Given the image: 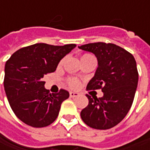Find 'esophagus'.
<instances>
[{"label":"esophagus","mask_w":150,"mask_h":150,"mask_svg":"<svg viewBox=\"0 0 150 150\" xmlns=\"http://www.w3.org/2000/svg\"><path fill=\"white\" fill-rule=\"evenodd\" d=\"M79 96V93L78 92H74V91H70L69 92V96L74 98V97H77Z\"/></svg>","instance_id":"esophagus-1"}]
</instances>
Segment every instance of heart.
<instances>
[{
    "mask_svg": "<svg viewBox=\"0 0 150 150\" xmlns=\"http://www.w3.org/2000/svg\"><path fill=\"white\" fill-rule=\"evenodd\" d=\"M94 59V57L92 55H91V54H83V55L81 56V62H84V61H86V60H87V59ZM67 82H68L69 86L72 88L77 87V86H79V81H78L77 79H75V78L69 79Z\"/></svg>",
    "mask_w": 150,
    "mask_h": 150,
    "instance_id": "obj_1",
    "label": "heart"
}]
</instances>
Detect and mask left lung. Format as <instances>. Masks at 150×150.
Instances as JSON below:
<instances>
[{
  "label": "left lung",
  "mask_w": 150,
  "mask_h": 150,
  "mask_svg": "<svg viewBox=\"0 0 150 150\" xmlns=\"http://www.w3.org/2000/svg\"><path fill=\"white\" fill-rule=\"evenodd\" d=\"M79 49L94 54L98 67L87 90L101 89L103 96L86 95L89 103L81 112L83 122L95 129H109L118 124L132 107L139 81L135 59L113 43L93 42Z\"/></svg>",
  "instance_id": "8db88e82"
}]
</instances>
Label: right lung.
Returning a JSON list of instances; mask_svg holds the SVG:
<instances>
[{"instance_id": "1", "label": "right lung", "mask_w": 150, "mask_h": 150, "mask_svg": "<svg viewBox=\"0 0 150 150\" xmlns=\"http://www.w3.org/2000/svg\"><path fill=\"white\" fill-rule=\"evenodd\" d=\"M75 44L54 46L35 43L15 52L5 65L4 88L13 112L33 127L50 125L57 118L61 104L69 98L67 91L49 93L43 76L54 72L59 61Z\"/></svg>"}]
</instances>
